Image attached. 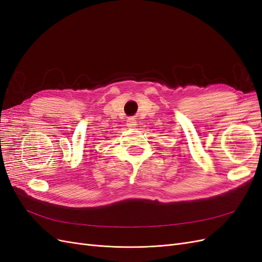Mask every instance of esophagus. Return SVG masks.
<instances>
[{"mask_svg":"<svg viewBox=\"0 0 262 262\" xmlns=\"http://www.w3.org/2000/svg\"><path fill=\"white\" fill-rule=\"evenodd\" d=\"M126 123H128V126H130V128H136V126H137L136 118H129L128 121H126Z\"/></svg>","mask_w":262,"mask_h":262,"instance_id":"1","label":"esophagus"}]
</instances>
